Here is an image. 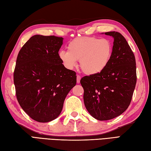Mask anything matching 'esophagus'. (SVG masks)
Listing matches in <instances>:
<instances>
[{
    "label": "esophagus",
    "mask_w": 151,
    "mask_h": 151,
    "mask_svg": "<svg viewBox=\"0 0 151 151\" xmlns=\"http://www.w3.org/2000/svg\"><path fill=\"white\" fill-rule=\"evenodd\" d=\"M80 80H81V77H80V76L78 75L77 76V83H79Z\"/></svg>",
    "instance_id": "1"
}]
</instances>
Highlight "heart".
Returning a JSON list of instances; mask_svg holds the SVG:
<instances>
[{
  "mask_svg": "<svg viewBox=\"0 0 151 151\" xmlns=\"http://www.w3.org/2000/svg\"><path fill=\"white\" fill-rule=\"evenodd\" d=\"M68 51L58 52V58L67 69L72 70L78 65L85 74L97 75L108 65L113 53V45L108 39L96 37H79L67 46Z\"/></svg>",
  "mask_w": 151,
  "mask_h": 151,
  "instance_id": "1",
  "label": "heart"
}]
</instances>
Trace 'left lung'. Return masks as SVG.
Returning a JSON list of instances; mask_svg holds the SVG:
<instances>
[{"mask_svg": "<svg viewBox=\"0 0 151 151\" xmlns=\"http://www.w3.org/2000/svg\"><path fill=\"white\" fill-rule=\"evenodd\" d=\"M105 35L114 38L109 64L99 74L85 76L80 81L86 109L99 121L114 119L127 110L137 81L135 56L124 37L115 31Z\"/></svg>", "mask_w": 151, "mask_h": 151, "instance_id": "left-lung-1", "label": "left lung"}]
</instances>
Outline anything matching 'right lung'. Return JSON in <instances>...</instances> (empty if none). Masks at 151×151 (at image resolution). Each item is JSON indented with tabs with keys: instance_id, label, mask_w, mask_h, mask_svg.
<instances>
[{
	"instance_id": "right-lung-1",
	"label": "right lung",
	"mask_w": 151,
	"mask_h": 151,
	"mask_svg": "<svg viewBox=\"0 0 151 151\" xmlns=\"http://www.w3.org/2000/svg\"><path fill=\"white\" fill-rule=\"evenodd\" d=\"M63 38L35 35L18 53L14 82L18 102L33 120L47 122L62 111L64 100L76 85V73L58 58Z\"/></svg>"
}]
</instances>
